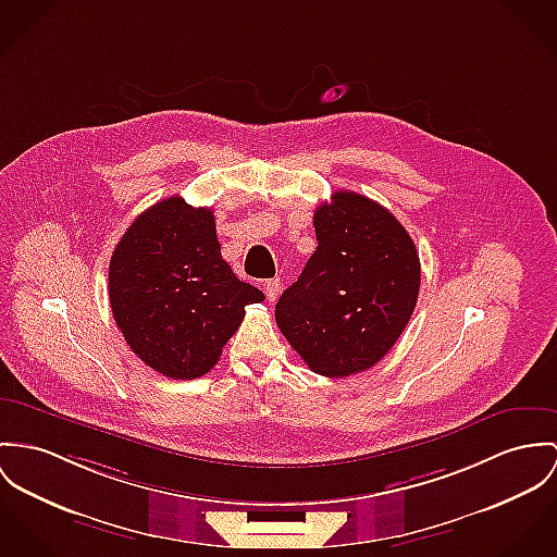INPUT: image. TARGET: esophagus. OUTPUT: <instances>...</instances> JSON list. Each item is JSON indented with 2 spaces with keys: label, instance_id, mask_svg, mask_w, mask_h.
I'll use <instances>...</instances> for the list:
<instances>
[{
  "label": "esophagus",
  "instance_id": "1",
  "mask_svg": "<svg viewBox=\"0 0 557 557\" xmlns=\"http://www.w3.org/2000/svg\"><path fill=\"white\" fill-rule=\"evenodd\" d=\"M263 294H265V298H268L270 302H274V300L278 298V294H281V281H278V278H268V281L263 283Z\"/></svg>",
  "mask_w": 557,
  "mask_h": 557
}]
</instances>
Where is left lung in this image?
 Segmentation results:
<instances>
[{
  "mask_svg": "<svg viewBox=\"0 0 557 557\" xmlns=\"http://www.w3.org/2000/svg\"><path fill=\"white\" fill-rule=\"evenodd\" d=\"M312 223L317 251L278 298L276 325L312 372L345 379L372 368L405 332L419 255L387 208L354 191H336Z\"/></svg>",
  "mask_w": 557,
  "mask_h": 557,
  "instance_id": "left-lung-1",
  "label": "left lung"
}]
</instances>
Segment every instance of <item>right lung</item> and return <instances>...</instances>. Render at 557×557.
Here are the masks:
<instances>
[{"instance_id": "obj_1", "label": "right lung", "mask_w": 557, "mask_h": 557, "mask_svg": "<svg viewBox=\"0 0 557 557\" xmlns=\"http://www.w3.org/2000/svg\"><path fill=\"white\" fill-rule=\"evenodd\" d=\"M108 296L129 349L181 381L214 368L245 306L265 300L223 259L212 210L181 196L152 203L127 227L110 257Z\"/></svg>"}]
</instances>
